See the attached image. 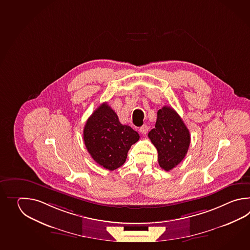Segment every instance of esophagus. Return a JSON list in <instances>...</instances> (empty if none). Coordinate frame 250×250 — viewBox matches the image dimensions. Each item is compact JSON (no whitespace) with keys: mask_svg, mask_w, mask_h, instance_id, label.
I'll list each match as a JSON object with an SVG mask.
<instances>
[{"mask_svg":"<svg viewBox=\"0 0 250 250\" xmlns=\"http://www.w3.org/2000/svg\"><path fill=\"white\" fill-rule=\"evenodd\" d=\"M139 131L142 133V134H146L147 131H148V126L145 124V125H143L142 127H140V128H139Z\"/></svg>","mask_w":250,"mask_h":250,"instance_id":"obj_1","label":"esophagus"}]
</instances>
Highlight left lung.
<instances>
[{"label":"left lung","mask_w":250,"mask_h":250,"mask_svg":"<svg viewBox=\"0 0 250 250\" xmlns=\"http://www.w3.org/2000/svg\"><path fill=\"white\" fill-rule=\"evenodd\" d=\"M148 138L157 149L160 167L166 171L184 159L190 144L188 127L170 106H164L158 111L155 127L148 133Z\"/></svg>","instance_id":"1"}]
</instances>
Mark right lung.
Returning <instances> with one entry per match:
<instances>
[{
    "instance_id": "obj_1",
    "label": "right lung",
    "mask_w": 250,
    "mask_h": 250,
    "mask_svg": "<svg viewBox=\"0 0 250 250\" xmlns=\"http://www.w3.org/2000/svg\"><path fill=\"white\" fill-rule=\"evenodd\" d=\"M83 138L92 158L107 170H113L125 163L128 150L138 142L139 135L120 123L115 112L104 103L87 119Z\"/></svg>"
}]
</instances>
